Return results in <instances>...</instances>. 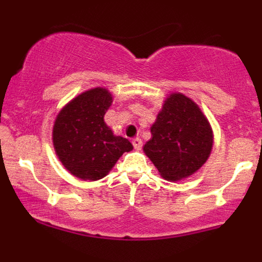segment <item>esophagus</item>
<instances>
[{"mask_svg":"<svg viewBox=\"0 0 262 262\" xmlns=\"http://www.w3.org/2000/svg\"><path fill=\"white\" fill-rule=\"evenodd\" d=\"M132 143H133L134 149H137V150H140L141 146H143V140H141L140 138H134Z\"/></svg>","mask_w":262,"mask_h":262,"instance_id":"1","label":"esophagus"}]
</instances>
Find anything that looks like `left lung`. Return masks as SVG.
<instances>
[{"label":"left lung","instance_id":"obj_1","mask_svg":"<svg viewBox=\"0 0 262 262\" xmlns=\"http://www.w3.org/2000/svg\"><path fill=\"white\" fill-rule=\"evenodd\" d=\"M144 152L167 181L193 175L209 158L213 132L206 116L191 98L171 93L150 128Z\"/></svg>","mask_w":262,"mask_h":262}]
</instances>
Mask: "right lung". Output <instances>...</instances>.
I'll return each instance as SVG.
<instances>
[{
  "label": "right lung",
  "instance_id": "add662e5",
  "mask_svg": "<svg viewBox=\"0 0 262 262\" xmlns=\"http://www.w3.org/2000/svg\"><path fill=\"white\" fill-rule=\"evenodd\" d=\"M112 95L103 87L82 92L60 111L54 122L53 144L59 160L74 176L96 181L108 175L130 141L113 134L104 123Z\"/></svg>",
  "mask_w": 262,
  "mask_h": 262
}]
</instances>
